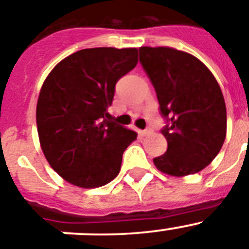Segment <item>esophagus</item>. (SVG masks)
<instances>
[{
	"instance_id": "esophagus-1",
	"label": "esophagus",
	"mask_w": 249,
	"mask_h": 249,
	"mask_svg": "<svg viewBox=\"0 0 249 249\" xmlns=\"http://www.w3.org/2000/svg\"><path fill=\"white\" fill-rule=\"evenodd\" d=\"M151 132H152V129H151V127H147V129L145 130H141V134H142L143 136L148 135V134H151Z\"/></svg>"
}]
</instances>
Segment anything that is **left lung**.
Wrapping results in <instances>:
<instances>
[{
	"label": "left lung",
	"instance_id": "1",
	"mask_svg": "<svg viewBox=\"0 0 249 249\" xmlns=\"http://www.w3.org/2000/svg\"><path fill=\"white\" fill-rule=\"evenodd\" d=\"M140 62L156 90L168 147L153 159L163 173L184 177L205 168L226 138V106L210 70L184 51L141 46Z\"/></svg>",
	"mask_w": 249,
	"mask_h": 249
}]
</instances>
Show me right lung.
<instances>
[{
    "label": "right lung",
    "instance_id": "add662e5",
    "mask_svg": "<svg viewBox=\"0 0 249 249\" xmlns=\"http://www.w3.org/2000/svg\"><path fill=\"white\" fill-rule=\"evenodd\" d=\"M138 64V49L93 48L60 61L44 81L36 104L41 150L60 177L98 188L117 177L136 134L111 122L115 85Z\"/></svg>",
    "mask_w": 249,
    "mask_h": 249
}]
</instances>
